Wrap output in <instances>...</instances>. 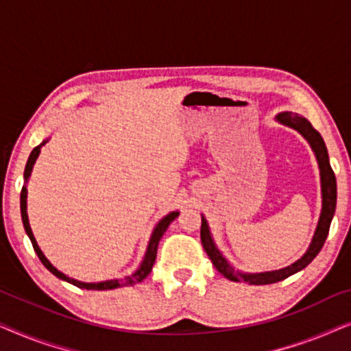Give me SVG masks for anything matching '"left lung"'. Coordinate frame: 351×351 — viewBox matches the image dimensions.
Wrapping results in <instances>:
<instances>
[{
	"label": "left lung",
	"instance_id": "8db88e82",
	"mask_svg": "<svg viewBox=\"0 0 351 351\" xmlns=\"http://www.w3.org/2000/svg\"><path fill=\"white\" fill-rule=\"evenodd\" d=\"M278 121L286 124V126L294 128L295 131H299L302 136H304L308 143L313 148L316 160H318L319 165V174H321V191H323V210H321L318 227H316L315 237L311 239V244L308 251L305 252V256L299 258L295 263H292L291 267L282 268V270L276 271H267V273H241L234 271L233 267L228 265V262L225 261L222 254L219 252V249L215 247V244L210 238L208 222H206L204 217H201V244H203L204 251L208 252L210 261H213L214 267L217 268L219 273H222L225 278L232 281H244L249 282V285H271V282H278L286 280L287 276L294 275V273L300 271L302 268H305L308 263L313 261V258L318 256V252L323 247V244L328 238L330 220L334 217L335 213V203H337V184H335V174L332 167L329 165V156H328V148L324 145L323 137L321 134L316 131V129L311 126L308 119L300 117V114L292 113V112H285L278 114Z\"/></svg>",
	"mask_w": 351,
	"mask_h": 351
}]
</instances>
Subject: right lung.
<instances>
[{
    "label": "right lung",
    "instance_id": "obj_1",
    "mask_svg": "<svg viewBox=\"0 0 351 351\" xmlns=\"http://www.w3.org/2000/svg\"><path fill=\"white\" fill-rule=\"evenodd\" d=\"M45 143L46 142H43L38 147L33 148V152L30 153V156H28V161H27V166H25V172H23V179H25V180H28V177H30L32 169H33V165H35L36 158H38V155H40L41 147L45 145ZM21 213H22L23 228H25L28 238H30V241L33 244V249H35L36 256L41 261L43 265H45L47 270L52 273V275H56L57 278H60V280L70 282V285H73L76 287H81V289H93V291H107V289H114V287H121V286H134V285H137V282H141V281L145 280V278L150 275L153 263H155L156 252H158V243H160L161 237H162V234H165L166 228L169 227V223L177 217V215H179V213H171L169 215H166L165 219L160 220V223L156 225L155 230H153V234H152V238H150V243H148L147 254H145V257H143L142 265H141V268H138L136 273H134V275L124 278L123 281L113 280V281H102V282H81V281L73 280V278L65 276L64 273H60L56 267H52V263L47 261V258L45 257V254L41 252V249L38 247L36 239H35V237H33V233H32L30 223H28V215H27V189H25V186H22V191H21Z\"/></svg>",
    "mask_w": 351,
    "mask_h": 351
}]
</instances>
